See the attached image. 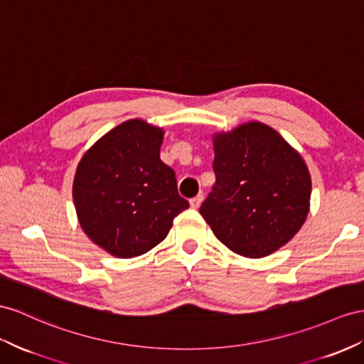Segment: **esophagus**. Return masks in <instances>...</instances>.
Wrapping results in <instances>:
<instances>
[{
	"mask_svg": "<svg viewBox=\"0 0 364 364\" xmlns=\"http://www.w3.org/2000/svg\"><path fill=\"white\" fill-rule=\"evenodd\" d=\"M203 200H204V197H203V193H198L197 197H193L189 203H191V208L192 209H198L200 206H201V203H203Z\"/></svg>",
	"mask_w": 364,
	"mask_h": 364,
	"instance_id": "34e87169",
	"label": "esophagus"
}]
</instances>
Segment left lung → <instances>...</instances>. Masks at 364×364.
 <instances>
[{"mask_svg": "<svg viewBox=\"0 0 364 364\" xmlns=\"http://www.w3.org/2000/svg\"><path fill=\"white\" fill-rule=\"evenodd\" d=\"M212 143L217 181L200 213L232 252L274 254L309 213L312 181L303 156L259 121L213 134Z\"/></svg>", "mask_w": 364, "mask_h": 364, "instance_id": "1", "label": "left lung"}]
</instances>
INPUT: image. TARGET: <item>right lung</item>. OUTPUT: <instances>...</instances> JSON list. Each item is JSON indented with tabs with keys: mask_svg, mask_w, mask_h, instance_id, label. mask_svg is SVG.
<instances>
[{
	"mask_svg": "<svg viewBox=\"0 0 364 364\" xmlns=\"http://www.w3.org/2000/svg\"><path fill=\"white\" fill-rule=\"evenodd\" d=\"M164 130L127 119L93 143L77 166L72 197L85 234L117 258L149 252L189 208L160 158Z\"/></svg>",
	"mask_w": 364,
	"mask_h": 364,
	"instance_id": "1",
	"label": "right lung"
}]
</instances>
